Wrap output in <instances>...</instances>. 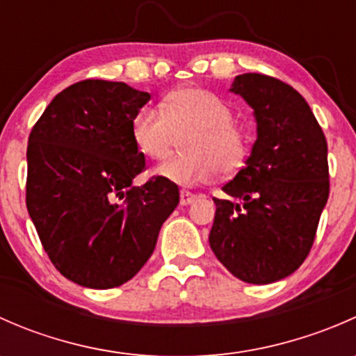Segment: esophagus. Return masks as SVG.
<instances>
[{"label": "esophagus", "mask_w": 356, "mask_h": 356, "mask_svg": "<svg viewBox=\"0 0 356 356\" xmlns=\"http://www.w3.org/2000/svg\"><path fill=\"white\" fill-rule=\"evenodd\" d=\"M196 198H198V196L193 195V193L181 191V204H182V207H188V204H191Z\"/></svg>", "instance_id": "obj_1"}]
</instances>
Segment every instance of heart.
<instances>
[{
    "label": "heart",
    "instance_id": "b5f03b06",
    "mask_svg": "<svg viewBox=\"0 0 356 356\" xmlns=\"http://www.w3.org/2000/svg\"><path fill=\"white\" fill-rule=\"evenodd\" d=\"M231 106L213 92L182 88L165 96L160 110H139L132 120V138L145 156L165 160L181 139L184 155L156 168L163 181L182 188L210 182L218 170L234 174L245 163L248 139L236 125Z\"/></svg>",
    "mask_w": 356,
    "mask_h": 356
}]
</instances>
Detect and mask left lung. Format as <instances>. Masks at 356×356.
<instances>
[{
    "mask_svg": "<svg viewBox=\"0 0 356 356\" xmlns=\"http://www.w3.org/2000/svg\"><path fill=\"white\" fill-rule=\"evenodd\" d=\"M229 91L253 108L257 141L245 167L222 188L229 198H213L208 239L232 275L270 284L293 274L314 245L329 198L327 141L303 96L286 82L243 74Z\"/></svg>",
    "mask_w": 356,
    "mask_h": 356,
    "instance_id": "8db88e82",
    "label": "left lung"
}]
</instances>
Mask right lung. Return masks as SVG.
Returning <instances> with one entry per match:
<instances>
[{
  "label": "right lung",
  "instance_id": "1",
  "mask_svg": "<svg viewBox=\"0 0 356 356\" xmlns=\"http://www.w3.org/2000/svg\"><path fill=\"white\" fill-rule=\"evenodd\" d=\"M149 98L125 82H75L29 136V215L56 270L84 288L131 281L179 204V188L163 179L132 186L145 170L132 120Z\"/></svg>",
  "mask_w": 356,
  "mask_h": 356
}]
</instances>
